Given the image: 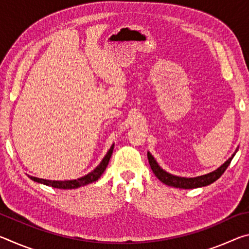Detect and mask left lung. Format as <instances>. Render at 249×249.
Wrapping results in <instances>:
<instances>
[{
  "mask_svg": "<svg viewBox=\"0 0 249 249\" xmlns=\"http://www.w3.org/2000/svg\"><path fill=\"white\" fill-rule=\"evenodd\" d=\"M236 151H237V149H236ZM235 153L229 160H226V161L223 163L220 168H217L216 170L210 172L208 175L196 177V178H183V177H177V176H172L170 174H168V172L162 170L161 168L158 166L157 161H156L155 158L151 156L150 153L147 154V156H148V161L151 167V170H153L155 176L157 177L161 182L175 188L195 189V188L205 187V185L213 183L214 181H216L218 178H220V177L224 174V171L227 169V167L230 166L231 159H233V157L235 156Z\"/></svg>",
  "mask_w": 249,
  "mask_h": 249,
  "instance_id": "left-lung-1",
  "label": "left lung"
}]
</instances>
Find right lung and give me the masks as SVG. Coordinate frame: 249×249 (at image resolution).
Masks as SVG:
<instances>
[{
  "label": "right lung",
  "instance_id": "right-lung-1",
  "mask_svg": "<svg viewBox=\"0 0 249 249\" xmlns=\"http://www.w3.org/2000/svg\"><path fill=\"white\" fill-rule=\"evenodd\" d=\"M113 148H114V145H112L111 148L107 151V154L105 155V157L103 158L102 161H101L100 165L95 168L93 171H91L90 174H88L87 176L82 177V178L77 179V180H67V181H52V180H46V179H40V178H36V177H31V179L36 181V182L39 183H44L46 185H50L53 188H57V189H75L79 187H82V185L89 184L94 182V181L98 180L104 170L107 169V167L108 165L109 159H111V156L113 153Z\"/></svg>",
  "mask_w": 249,
  "mask_h": 249
}]
</instances>
